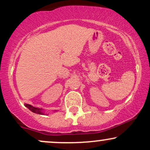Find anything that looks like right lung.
I'll list each match as a JSON object with an SVG mask.
<instances>
[{
    "instance_id": "add662e5",
    "label": "right lung",
    "mask_w": 150,
    "mask_h": 150,
    "mask_svg": "<svg viewBox=\"0 0 150 150\" xmlns=\"http://www.w3.org/2000/svg\"><path fill=\"white\" fill-rule=\"evenodd\" d=\"M25 106L27 108H28L29 109H30L31 111H32L33 113H37V114H41V115H44V111H43V110L42 109V108L34 107V106H32V105L27 104H25Z\"/></svg>"
}]
</instances>
